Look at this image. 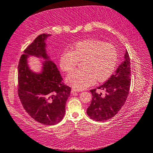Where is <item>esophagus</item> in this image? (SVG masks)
Segmentation results:
<instances>
[{
    "instance_id": "esophagus-1",
    "label": "esophagus",
    "mask_w": 153,
    "mask_h": 153,
    "mask_svg": "<svg viewBox=\"0 0 153 153\" xmlns=\"http://www.w3.org/2000/svg\"><path fill=\"white\" fill-rule=\"evenodd\" d=\"M78 92V91H77L76 90H75V89H72L71 91V92L72 94L75 93V92Z\"/></svg>"
}]
</instances>
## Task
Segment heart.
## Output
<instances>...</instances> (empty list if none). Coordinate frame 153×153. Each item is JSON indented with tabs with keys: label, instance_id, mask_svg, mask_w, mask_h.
Returning a JSON list of instances; mask_svg holds the SVG:
<instances>
[{
	"label": "heart",
	"instance_id": "obj_1",
	"mask_svg": "<svg viewBox=\"0 0 153 153\" xmlns=\"http://www.w3.org/2000/svg\"><path fill=\"white\" fill-rule=\"evenodd\" d=\"M82 61V67L69 74L66 82L74 88L81 90L93 83L102 82L114 73L118 63V52L114 45L98 39H85L65 50L60 57V67L70 72Z\"/></svg>",
	"mask_w": 153,
	"mask_h": 153
}]
</instances>
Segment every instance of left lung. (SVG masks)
<instances>
[{"label":"left lung","instance_id":"8db88e82","mask_svg":"<svg viewBox=\"0 0 153 153\" xmlns=\"http://www.w3.org/2000/svg\"><path fill=\"white\" fill-rule=\"evenodd\" d=\"M130 78V58L126 51L123 61L114 74L103 85L90 90L92 98L87 110V115L96 121H103L117 114L127 99L131 85Z\"/></svg>","mask_w":153,"mask_h":153}]
</instances>
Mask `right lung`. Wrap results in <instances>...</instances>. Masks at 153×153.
I'll use <instances>...</instances> for the list:
<instances>
[{"label": "right lung", "mask_w": 153, "mask_h": 153, "mask_svg": "<svg viewBox=\"0 0 153 153\" xmlns=\"http://www.w3.org/2000/svg\"><path fill=\"white\" fill-rule=\"evenodd\" d=\"M51 35L35 38L20 58L18 66V94L24 108L37 122L54 125L63 119L71 87L62 82L60 72L46 51L45 40ZM29 56L43 58L42 71L32 72L27 62Z\"/></svg>", "instance_id": "right-lung-1"}]
</instances>
